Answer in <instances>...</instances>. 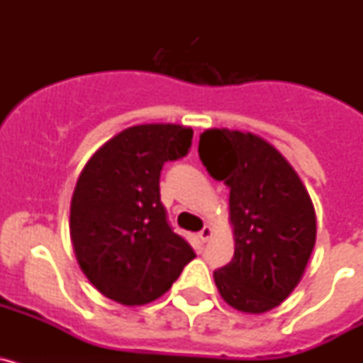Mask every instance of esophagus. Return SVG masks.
Returning <instances> with one entry per match:
<instances>
[{
	"mask_svg": "<svg viewBox=\"0 0 363 363\" xmlns=\"http://www.w3.org/2000/svg\"><path fill=\"white\" fill-rule=\"evenodd\" d=\"M198 236H200V240L201 242H209L211 238H213V229H211V227H203V229L200 230V234H198Z\"/></svg>",
	"mask_w": 363,
	"mask_h": 363,
	"instance_id": "esophagus-1",
	"label": "esophagus"
}]
</instances>
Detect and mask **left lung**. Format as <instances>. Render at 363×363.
<instances>
[{
  "instance_id": "left-lung-1",
  "label": "left lung",
  "mask_w": 363,
  "mask_h": 363,
  "mask_svg": "<svg viewBox=\"0 0 363 363\" xmlns=\"http://www.w3.org/2000/svg\"><path fill=\"white\" fill-rule=\"evenodd\" d=\"M198 152L230 191L234 256L214 272L218 293L240 313H267L300 284L314 249L309 192L280 150L258 134L207 129Z\"/></svg>"
}]
</instances>
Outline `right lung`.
Wrapping results in <instances>:
<instances>
[{
	"instance_id": "add662e5",
	"label": "right lung",
	"mask_w": 363,
	"mask_h": 363,
	"mask_svg": "<svg viewBox=\"0 0 363 363\" xmlns=\"http://www.w3.org/2000/svg\"><path fill=\"white\" fill-rule=\"evenodd\" d=\"M191 140L185 125H133L83 167L70 200V242L83 274L108 300L129 307L158 300L196 256L172 233L160 200L163 163L185 156Z\"/></svg>"
}]
</instances>
